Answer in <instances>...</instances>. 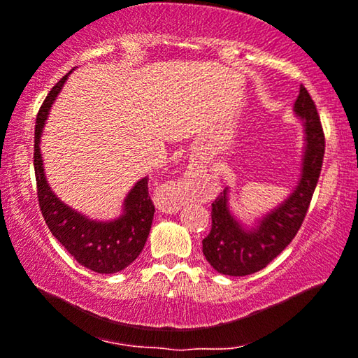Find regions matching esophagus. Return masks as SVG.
Listing matches in <instances>:
<instances>
[{"label":"esophagus","instance_id":"34e87169","mask_svg":"<svg viewBox=\"0 0 358 358\" xmlns=\"http://www.w3.org/2000/svg\"><path fill=\"white\" fill-rule=\"evenodd\" d=\"M174 205H176V203H174Z\"/></svg>","mask_w":358,"mask_h":358}]
</instances>
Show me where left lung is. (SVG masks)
<instances>
[{
	"mask_svg": "<svg viewBox=\"0 0 358 358\" xmlns=\"http://www.w3.org/2000/svg\"><path fill=\"white\" fill-rule=\"evenodd\" d=\"M293 112L303 122V155L300 178L288 197L252 224L243 223L229 208L228 187L212 203V229L202 241V251L223 275L244 277L261 271L292 243L305 220L321 174L324 134L305 86H300Z\"/></svg>",
	"mask_w": 358,
	"mask_h": 358,
	"instance_id": "1",
	"label": "left lung"
}]
</instances>
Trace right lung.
Segmentation results:
<instances>
[{
	"label": "right lung",
	"instance_id": "right-lung-1",
	"mask_svg": "<svg viewBox=\"0 0 358 358\" xmlns=\"http://www.w3.org/2000/svg\"><path fill=\"white\" fill-rule=\"evenodd\" d=\"M71 71L52 87L38 110L34 141L37 195L43 220L63 248L81 266L97 273H115L129 267L143 251L155 217V205L148 195V178L136 180L122 203V213L114 220H92L62 202L53 192L43 169L41 138L57 96Z\"/></svg>",
	"mask_w": 358,
	"mask_h": 358
}]
</instances>
